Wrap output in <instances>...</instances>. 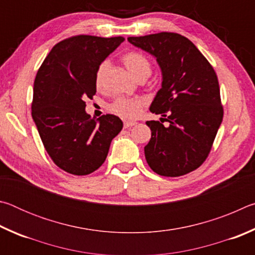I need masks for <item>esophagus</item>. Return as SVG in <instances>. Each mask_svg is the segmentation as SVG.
Returning a JSON list of instances; mask_svg holds the SVG:
<instances>
[{
	"mask_svg": "<svg viewBox=\"0 0 255 255\" xmlns=\"http://www.w3.org/2000/svg\"><path fill=\"white\" fill-rule=\"evenodd\" d=\"M125 128H130L132 126H135V125H137L136 122H125Z\"/></svg>",
	"mask_w": 255,
	"mask_h": 255,
	"instance_id": "34e87169",
	"label": "esophagus"
}]
</instances>
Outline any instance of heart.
Here are the masks:
<instances>
[{"label": "heart", "instance_id": "b5f03b06", "mask_svg": "<svg viewBox=\"0 0 255 255\" xmlns=\"http://www.w3.org/2000/svg\"><path fill=\"white\" fill-rule=\"evenodd\" d=\"M123 62L128 68V71L136 79H140L144 76L147 77L152 71L149 59L140 51H128L123 56ZM108 70H109V62H107V60L100 63V65L98 66L96 75H94V84H96L97 89H101L105 84ZM143 106L144 101L139 98L120 97L112 101L108 108L112 114L117 115L124 119H135L139 116Z\"/></svg>", "mask_w": 255, "mask_h": 255}]
</instances>
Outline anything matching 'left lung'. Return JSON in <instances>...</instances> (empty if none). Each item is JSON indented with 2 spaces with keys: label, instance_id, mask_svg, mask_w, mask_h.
<instances>
[{
  "label": "left lung",
  "instance_id": "8db88e82",
  "mask_svg": "<svg viewBox=\"0 0 255 255\" xmlns=\"http://www.w3.org/2000/svg\"><path fill=\"white\" fill-rule=\"evenodd\" d=\"M128 41L156 58L162 88L149 107L161 122H146L152 137L145 157L155 173L181 176L195 171L210 153L223 122L216 72L188 38L174 32L129 37ZM164 121L169 123L165 128Z\"/></svg>",
  "mask_w": 255,
  "mask_h": 255
}]
</instances>
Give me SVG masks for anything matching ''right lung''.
<instances>
[{
	"instance_id": "add662e5",
	"label": "right lung",
	"mask_w": 255,
	"mask_h": 255,
	"mask_svg": "<svg viewBox=\"0 0 255 255\" xmlns=\"http://www.w3.org/2000/svg\"><path fill=\"white\" fill-rule=\"evenodd\" d=\"M125 40L88 34L56 44L37 72L31 114L42 144L59 169L86 175L106 161L124 124L115 115L91 118L84 99L97 92L98 66Z\"/></svg>"
}]
</instances>
